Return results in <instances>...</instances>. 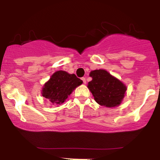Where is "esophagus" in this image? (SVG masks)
<instances>
[{
	"label": "esophagus",
	"instance_id": "1",
	"mask_svg": "<svg viewBox=\"0 0 160 160\" xmlns=\"http://www.w3.org/2000/svg\"><path fill=\"white\" fill-rule=\"evenodd\" d=\"M81 80H82V82H83L84 84L86 83V78H82Z\"/></svg>",
	"mask_w": 160,
	"mask_h": 160
}]
</instances>
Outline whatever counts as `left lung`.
<instances>
[{"mask_svg":"<svg viewBox=\"0 0 160 160\" xmlns=\"http://www.w3.org/2000/svg\"><path fill=\"white\" fill-rule=\"evenodd\" d=\"M89 76L92 80L87 87L97 103L107 108L120 105L127 89L124 83L104 69L92 71Z\"/></svg>","mask_w":160,"mask_h":160,"instance_id":"left-lung-1","label":"left lung"}]
</instances>
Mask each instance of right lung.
<instances>
[{
	"label": "right lung",
	"instance_id": "add662e5",
	"mask_svg": "<svg viewBox=\"0 0 160 160\" xmlns=\"http://www.w3.org/2000/svg\"><path fill=\"white\" fill-rule=\"evenodd\" d=\"M82 81L74 74H70L65 71L55 72L42 89V95L53 105L65 102L75 88L81 85Z\"/></svg>",
	"mask_w": 160,
	"mask_h": 160
}]
</instances>
